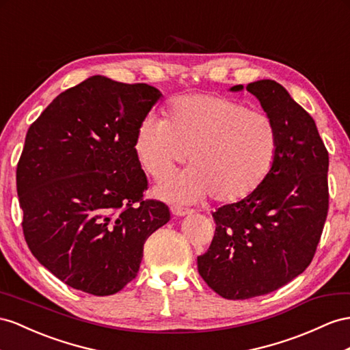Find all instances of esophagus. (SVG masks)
I'll list each match as a JSON object with an SVG mask.
<instances>
[{
	"mask_svg": "<svg viewBox=\"0 0 350 350\" xmlns=\"http://www.w3.org/2000/svg\"><path fill=\"white\" fill-rule=\"evenodd\" d=\"M172 213L174 214V216H186V214H191L192 210L183 208V207H180V205H173Z\"/></svg>",
	"mask_w": 350,
	"mask_h": 350,
	"instance_id": "34e87169",
	"label": "esophagus"
}]
</instances>
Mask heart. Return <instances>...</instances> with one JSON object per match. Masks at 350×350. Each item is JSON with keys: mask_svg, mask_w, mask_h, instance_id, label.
<instances>
[{"mask_svg": "<svg viewBox=\"0 0 350 350\" xmlns=\"http://www.w3.org/2000/svg\"><path fill=\"white\" fill-rule=\"evenodd\" d=\"M278 130L262 111L234 98L187 94L170 103L168 118L146 113L140 120L134 152L154 178H163L187 159L192 167L167 178L158 195L176 201L237 202L256 192L275 165Z\"/></svg>", "mask_w": 350, "mask_h": 350, "instance_id": "b5f03b06", "label": "heart"}]
</instances>
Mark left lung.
<instances>
[{"label":"left lung","instance_id":"obj_1","mask_svg":"<svg viewBox=\"0 0 350 350\" xmlns=\"http://www.w3.org/2000/svg\"><path fill=\"white\" fill-rule=\"evenodd\" d=\"M247 90L273 120L280 146L256 192L213 213L216 232L198 256L202 280L229 300L272 293L299 276L315 256L328 213V152L315 121L272 79Z\"/></svg>","mask_w":350,"mask_h":350}]
</instances>
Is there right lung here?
Segmentation results:
<instances>
[{
    "label": "right lung",
    "mask_w": 350,
    "mask_h": 350,
    "mask_svg": "<svg viewBox=\"0 0 350 350\" xmlns=\"http://www.w3.org/2000/svg\"><path fill=\"white\" fill-rule=\"evenodd\" d=\"M159 97L152 85L94 75L60 93L26 133L16 172L26 244L75 290H122L146 239L170 220L164 202L143 200L148 178L134 152Z\"/></svg>",
    "instance_id": "right-lung-1"
}]
</instances>
